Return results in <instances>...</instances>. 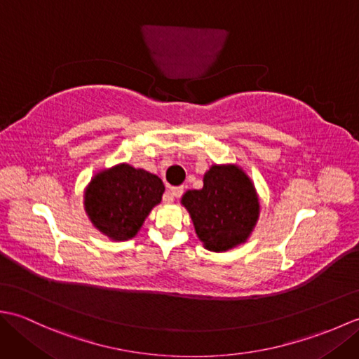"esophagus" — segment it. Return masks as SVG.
Segmentation results:
<instances>
[{"instance_id":"obj_1","label":"esophagus","mask_w":359,"mask_h":359,"mask_svg":"<svg viewBox=\"0 0 359 359\" xmlns=\"http://www.w3.org/2000/svg\"><path fill=\"white\" fill-rule=\"evenodd\" d=\"M182 194H184V187H172V188H170V191L166 193L163 201L166 203H171L175 197H180Z\"/></svg>"}]
</instances>
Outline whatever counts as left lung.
I'll return each instance as SVG.
<instances>
[{
  "mask_svg": "<svg viewBox=\"0 0 359 359\" xmlns=\"http://www.w3.org/2000/svg\"><path fill=\"white\" fill-rule=\"evenodd\" d=\"M202 245L215 251L245 243L261 215V202L250 175L236 163L211 165L202 189H188L180 199Z\"/></svg>",
  "mask_w": 359,
  "mask_h": 359,
  "instance_id": "8db88e82",
  "label": "left lung"
}]
</instances>
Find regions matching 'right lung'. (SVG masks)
I'll return each mask as SVG.
<instances>
[{"label":"right lung","mask_w":359,"mask_h":359,"mask_svg":"<svg viewBox=\"0 0 359 359\" xmlns=\"http://www.w3.org/2000/svg\"><path fill=\"white\" fill-rule=\"evenodd\" d=\"M163 193L158 175L123 162L93 175L83 193V205L95 230L114 242H123L140 231Z\"/></svg>","instance_id":"obj_1"}]
</instances>
